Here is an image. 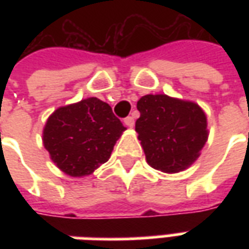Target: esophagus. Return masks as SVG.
I'll return each mask as SVG.
<instances>
[{"label": "esophagus", "mask_w": 249, "mask_h": 249, "mask_svg": "<svg viewBox=\"0 0 249 249\" xmlns=\"http://www.w3.org/2000/svg\"><path fill=\"white\" fill-rule=\"evenodd\" d=\"M124 124L126 125V126H129V128H133V125H135V119L133 117H126V119L124 120Z\"/></svg>", "instance_id": "1"}]
</instances>
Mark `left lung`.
<instances>
[{
    "label": "left lung",
    "instance_id": "8db88e82",
    "mask_svg": "<svg viewBox=\"0 0 249 249\" xmlns=\"http://www.w3.org/2000/svg\"><path fill=\"white\" fill-rule=\"evenodd\" d=\"M136 132L148 164L165 173L191 167L208 140L207 116L197 104L146 94L137 101Z\"/></svg>",
    "mask_w": 249,
    "mask_h": 249
}]
</instances>
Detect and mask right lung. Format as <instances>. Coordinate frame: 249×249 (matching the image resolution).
I'll use <instances>...</instances> for the list:
<instances>
[{
    "instance_id": "right-lung-1",
    "label": "right lung",
    "mask_w": 249,
    "mask_h": 249,
    "mask_svg": "<svg viewBox=\"0 0 249 249\" xmlns=\"http://www.w3.org/2000/svg\"><path fill=\"white\" fill-rule=\"evenodd\" d=\"M125 129L108 104L89 97L56 109L46 121L42 141L62 172L82 178L108 161Z\"/></svg>"
}]
</instances>
